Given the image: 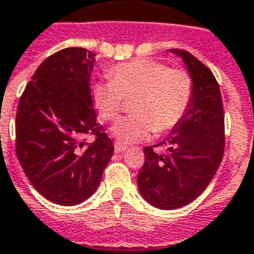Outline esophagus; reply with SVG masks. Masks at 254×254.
Here are the masks:
<instances>
[{"mask_svg":"<svg viewBox=\"0 0 254 254\" xmlns=\"http://www.w3.org/2000/svg\"><path fill=\"white\" fill-rule=\"evenodd\" d=\"M127 149V145H123V144H120V142H114V150L117 153H121V152H125Z\"/></svg>","mask_w":254,"mask_h":254,"instance_id":"1","label":"esophagus"}]
</instances>
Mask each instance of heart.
Here are the masks:
<instances>
[{"mask_svg":"<svg viewBox=\"0 0 254 254\" xmlns=\"http://www.w3.org/2000/svg\"><path fill=\"white\" fill-rule=\"evenodd\" d=\"M193 82L187 70L168 67L149 58L120 64L110 69V78L93 85V102L101 117L116 121L125 98L134 97V114L112 127L124 144L140 142L153 131L170 130L183 120L190 104Z\"/></svg>","mask_w":254,"mask_h":254,"instance_id":"obj_1","label":"heart"}]
</instances>
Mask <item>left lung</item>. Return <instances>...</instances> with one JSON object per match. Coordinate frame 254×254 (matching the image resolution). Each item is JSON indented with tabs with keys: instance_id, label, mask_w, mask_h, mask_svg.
I'll return each instance as SVG.
<instances>
[{
	"instance_id": "obj_1",
	"label": "left lung",
	"mask_w": 254,
	"mask_h": 254,
	"mask_svg": "<svg viewBox=\"0 0 254 254\" xmlns=\"http://www.w3.org/2000/svg\"><path fill=\"white\" fill-rule=\"evenodd\" d=\"M184 60L193 82L187 113L172 129L161 155L145 146L137 176L141 196L158 209H177L196 200L221 164L225 148L224 106L220 86L208 66L183 49H169Z\"/></svg>"
}]
</instances>
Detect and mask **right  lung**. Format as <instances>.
Wrapping results in <instances>:
<instances>
[{
  "mask_svg": "<svg viewBox=\"0 0 254 254\" xmlns=\"http://www.w3.org/2000/svg\"><path fill=\"white\" fill-rule=\"evenodd\" d=\"M96 53L66 48L37 67L19 98L15 153L46 200L73 206L98 188L114 146L97 123L89 77ZM93 134L92 143L84 135Z\"/></svg>",
  "mask_w": 254,
  "mask_h": 254,
  "instance_id": "1",
  "label": "right lung"
}]
</instances>
